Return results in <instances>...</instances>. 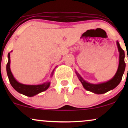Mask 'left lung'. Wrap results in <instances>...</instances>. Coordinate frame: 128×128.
I'll use <instances>...</instances> for the list:
<instances>
[{
    "label": "left lung",
    "instance_id": "obj_1",
    "mask_svg": "<svg viewBox=\"0 0 128 128\" xmlns=\"http://www.w3.org/2000/svg\"><path fill=\"white\" fill-rule=\"evenodd\" d=\"M117 48H118V52H119V63H118V67L116 72L115 75L112 79L105 82H102L99 84H92L88 82L87 81L85 80L82 78L80 76L77 72L76 71V74L79 80L82 83V86L85 89L89 92H92L95 94H100L105 92H109V91L113 90L119 84L122 79L124 70H125L126 64L124 62V52L120 47L119 42L118 41L116 42Z\"/></svg>",
    "mask_w": 128,
    "mask_h": 128
}]
</instances>
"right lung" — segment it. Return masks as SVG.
<instances>
[{
  "label": "right lung",
  "mask_w": 128,
  "mask_h": 128,
  "mask_svg": "<svg viewBox=\"0 0 128 128\" xmlns=\"http://www.w3.org/2000/svg\"><path fill=\"white\" fill-rule=\"evenodd\" d=\"M11 52H9L8 55V60L6 65V72L10 84H11L12 87L17 92L24 95V96L32 97L34 96H36V95L40 93V92H44V91L46 90L49 87L50 85V82L49 81H47L44 83L42 84L38 85H26L20 83L19 82L17 81L14 78V76H13L12 73L11 71V68H10V62H11V60H10V53ZM55 69L52 71L50 77H52L53 74H54Z\"/></svg>",
  "instance_id": "1"
}]
</instances>
